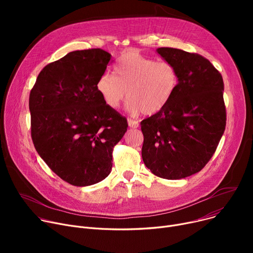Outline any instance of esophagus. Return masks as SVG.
<instances>
[{
	"label": "esophagus",
	"mask_w": 253,
	"mask_h": 253,
	"mask_svg": "<svg viewBox=\"0 0 253 253\" xmlns=\"http://www.w3.org/2000/svg\"><path fill=\"white\" fill-rule=\"evenodd\" d=\"M128 125L130 128H137L139 126L136 120H132V119H128Z\"/></svg>",
	"instance_id": "1"
}]
</instances>
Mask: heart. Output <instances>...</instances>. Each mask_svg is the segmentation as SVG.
Segmentation results:
<instances>
[{"mask_svg": "<svg viewBox=\"0 0 253 253\" xmlns=\"http://www.w3.org/2000/svg\"><path fill=\"white\" fill-rule=\"evenodd\" d=\"M177 84L178 75L173 64L127 50L119 57L113 74L104 73L99 77L96 89L110 109H118L127 93L126 108L130 113L153 115L169 102Z\"/></svg>", "mask_w": 253, "mask_h": 253, "instance_id": "heart-1", "label": "heart"}]
</instances>
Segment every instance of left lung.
<instances>
[{
	"label": "left lung",
	"instance_id": "obj_1",
	"mask_svg": "<svg viewBox=\"0 0 253 253\" xmlns=\"http://www.w3.org/2000/svg\"><path fill=\"white\" fill-rule=\"evenodd\" d=\"M157 52L174 65L178 84L164 108L140 122L141 156L155 175L180 179L208 163L223 134V81L211 62L197 53L168 47Z\"/></svg>",
	"mask_w": 253,
	"mask_h": 253
}]
</instances>
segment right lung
Masks as SVG:
<instances>
[{"instance_id": "obj_1", "label": "right lung", "mask_w": 253, "mask_h": 253, "mask_svg": "<svg viewBox=\"0 0 253 253\" xmlns=\"http://www.w3.org/2000/svg\"><path fill=\"white\" fill-rule=\"evenodd\" d=\"M111 54L102 49L73 51L47 64L31 90L32 139L49 168L76 187L111 173L113 150L127 120L106 105L96 89Z\"/></svg>"}]
</instances>
